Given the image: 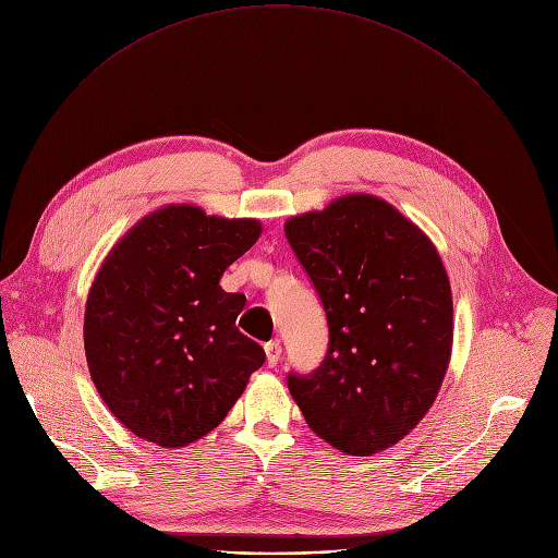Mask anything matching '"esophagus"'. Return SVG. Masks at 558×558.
Here are the masks:
<instances>
[{
  "label": "esophagus",
  "mask_w": 558,
  "mask_h": 558,
  "mask_svg": "<svg viewBox=\"0 0 558 558\" xmlns=\"http://www.w3.org/2000/svg\"><path fill=\"white\" fill-rule=\"evenodd\" d=\"M265 353H267V365H269V367H276L278 361H280V356H282L280 342H278V340L267 342V344H265Z\"/></svg>",
  "instance_id": "obj_1"
}]
</instances>
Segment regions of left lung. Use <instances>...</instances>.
<instances>
[{
    "instance_id": "1",
    "label": "left lung",
    "mask_w": 558,
    "mask_h": 558,
    "mask_svg": "<svg viewBox=\"0 0 558 558\" xmlns=\"http://www.w3.org/2000/svg\"><path fill=\"white\" fill-rule=\"evenodd\" d=\"M287 240L323 302L327 353L287 385L331 447L372 456L427 414L451 353V291L427 235L374 195L291 218Z\"/></svg>"
}]
</instances>
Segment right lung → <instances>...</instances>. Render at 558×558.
<instances>
[{"label": "right lung", "mask_w": 558, "mask_h": 558, "mask_svg": "<svg viewBox=\"0 0 558 558\" xmlns=\"http://www.w3.org/2000/svg\"><path fill=\"white\" fill-rule=\"evenodd\" d=\"M260 235L256 220L171 205L140 220L109 253L86 302L90 378L113 416L160 447L218 427L265 363L235 318L242 293L225 269Z\"/></svg>", "instance_id": "add662e5"}]
</instances>
